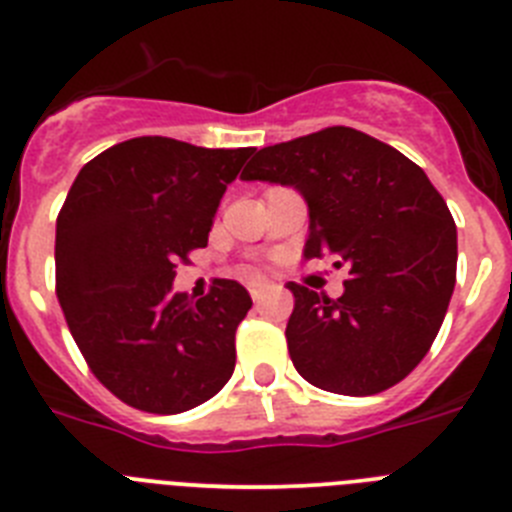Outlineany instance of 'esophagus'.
<instances>
[{"label":"esophagus","mask_w":512,"mask_h":512,"mask_svg":"<svg viewBox=\"0 0 512 512\" xmlns=\"http://www.w3.org/2000/svg\"><path fill=\"white\" fill-rule=\"evenodd\" d=\"M266 287H269V284L261 282V279H251V282H248V292H251L253 300H259V297L266 292Z\"/></svg>","instance_id":"34e87169"}]
</instances>
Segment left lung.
I'll use <instances>...</instances> for the list:
<instances>
[{
  "label": "left lung",
  "mask_w": 512,
  "mask_h": 512,
  "mask_svg": "<svg viewBox=\"0 0 512 512\" xmlns=\"http://www.w3.org/2000/svg\"><path fill=\"white\" fill-rule=\"evenodd\" d=\"M243 182L295 187L310 212L305 259L336 256L343 295L289 284L287 348L297 372L336 395H377L428 354L456 284V225L408 156L354 128L261 148Z\"/></svg>",
  "instance_id": "8db88e82"
}]
</instances>
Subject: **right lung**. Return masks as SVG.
<instances>
[{"instance_id": "add662e5", "label": "right lung", "mask_w": 512, "mask_h": 512, "mask_svg": "<svg viewBox=\"0 0 512 512\" xmlns=\"http://www.w3.org/2000/svg\"><path fill=\"white\" fill-rule=\"evenodd\" d=\"M251 153L143 135L99 153L71 184L56 220V295L94 377L130 408L184 413L233 374L246 287L215 279L192 302L171 282L207 246Z\"/></svg>"}]
</instances>
